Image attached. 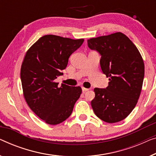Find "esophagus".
Listing matches in <instances>:
<instances>
[{
  "mask_svg": "<svg viewBox=\"0 0 156 156\" xmlns=\"http://www.w3.org/2000/svg\"><path fill=\"white\" fill-rule=\"evenodd\" d=\"M89 89H87V88H84V87H82V91H83V93H85L86 91H89Z\"/></svg>",
  "mask_w": 156,
  "mask_h": 156,
  "instance_id": "1",
  "label": "esophagus"
}]
</instances>
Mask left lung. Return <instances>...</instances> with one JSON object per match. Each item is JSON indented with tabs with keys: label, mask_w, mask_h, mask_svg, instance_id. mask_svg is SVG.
Instances as JSON below:
<instances>
[{
	"label": "left lung",
	"mask_w": 156,
	"mask_h": 156,
	"mask_svg": "<svg viewBox=\"0 0 156 156\" xmlns=\"http://www.w3.org/2000/svg\"><path fill=\"white\" fill-rule=\"evenodd\" d=\"M88 46L101 54V67L110 82L106 89L95 88L91 107L108 123L123 120L135 108L141 94L144 63L138 48L122 32L91 38Z\"/></svg>",
	"instance_id": "left-lung-1"
}]
</instances>
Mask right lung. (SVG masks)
Segmentation results:
<instances>
[{
    "label": "right lung",
    "instance_id": "1",
    "mask_svg": "<svg viewBox=\"0 0 156 156\" xmlns=\"http://www.w3.org/2000/svg\"><path fill=\"white\" fill-rule=\"evenodd\" d=\"M83 42V39L45 35L24 56L20 72L24 97L30 109L48 125H58L68 118L82 94L80 87L65 83L60 87L55 80L62 75L69 56Z\"/></svg>",
    "mask_w": 156,
    "mask_h": 156
}]
</instances>
